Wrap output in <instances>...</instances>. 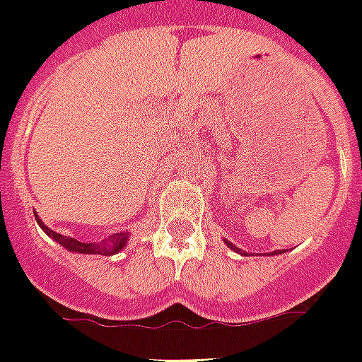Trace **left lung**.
I'll use <instances>...</instances> for the list:
<instances>
[{"mask_svg": "<svg viewBox=\"0 0 362 362\" xmlns=\"http://www.w3.org/2000/svg\"><path fill=\"white\" fill-rule=\"evenodd\" d=\"M223 242H226V244H227V247H231L233 252H237V253H240V255H244V252H242L240 247L235 246L233 242H229V240H227V238H223ZM280 253H286V250H276V252H270L269 255H280Z\"/></svg>", "mask_w": 362, "mask_h": 362, "instance_id": "1", "label": "left lung"}]
</instances>
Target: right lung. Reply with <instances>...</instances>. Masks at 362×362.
I'll list each match as a JSON object with an SVG mask.
<instances>
[{
    "label": "right lung",
    "mask_w": 362,
    "mask_h": 362,
    "mask_svg": "<svg viewBox=\"0 0 362 362\" xmlns=\"http://www.w3.org/2000/svg\"><path fill=\"white\" fill-rule=\"evenodd\" d=\"M35 220L39 223L42 231L47 233L48 237L54 238V240L62 244L65 250H69L73 253H92V255H115V253L122 252L125 246H127V240H129V233H116L112 237L105 238L103 242H92V244H86V242H78L75 238H69V237H64V235H59V233H54L50 227H47L42 223V220L39 216L35 214Z\"/></svg>",
    "instance_id": "obj_1"
}]
</instances>
